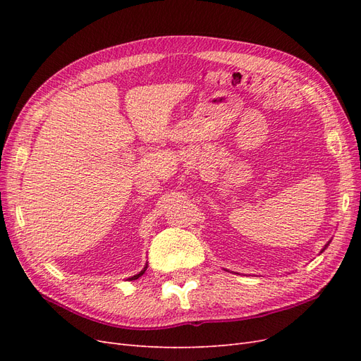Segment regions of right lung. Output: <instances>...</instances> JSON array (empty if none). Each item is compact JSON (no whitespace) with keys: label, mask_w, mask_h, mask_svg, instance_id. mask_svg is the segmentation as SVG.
Here are the masks:
<instances>
[{"label":"right lung","mask_w":361,"mask_h":361,"mask_svg":"<svg viewBox=\"0 0 361 361\" xmlns=\"http://www.w3.org/2000/svg\"><path fill=\"white\" fill-rule=\"evenodd\" d=\"M146 268H147V267H146ZM146 268H145L143 271H141V272H140V274H137V276H134V277H130V280H135V279H138V277H141V276H143V274H145V271H146Z\"/></svg>","instance_id":"obj_1"}]
</instances>
